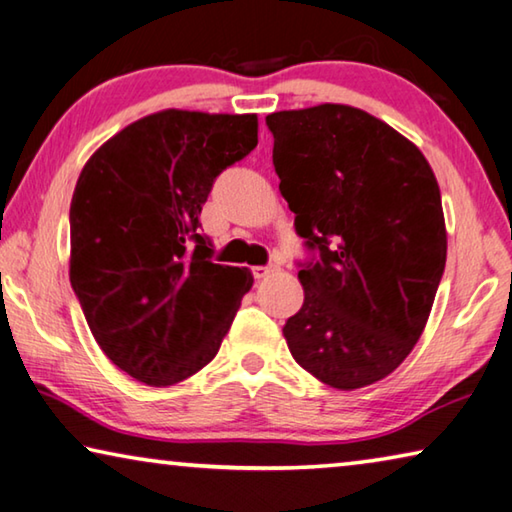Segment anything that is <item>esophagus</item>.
<instances>
[{
	"label": "esophagus",
	"mask_w": 512,
	"mask_h": 512,
	"mask_svg": "<svg viewBox=\"0 0 512 512\" xmlns=\"http://www.w3.org/2000/svg\"><path fill=\"white\" fill-rule=\"evenodd\" d=\"M276 272V267H265V265H256L254 267V270H251V274H254V279L256 281H263V279H267V276H270V274H274Z\"/></svg>",
	"instance_id": "1"
}]
</instances>
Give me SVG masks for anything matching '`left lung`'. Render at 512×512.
Here are the masks:
<instances>
[{
	"mask_svg": "<svg viewBox=\"0 0 512 512\" xmlns=\"http://www.w3.org/2000/svg\"><path fill=\"white\" fill-rule=\"evenodd\" d=\"M279 190L315 261L304 306L283 326L315 379L356 390L413 351L447 261L440 188L413 142L379 117L320 104L265 117Z\"/></svg>",
	"mask_w": 512,
	"mask_h": 512,
	"instance_id": "8db88e82",
	"label": "left lung"
}]
</instances>
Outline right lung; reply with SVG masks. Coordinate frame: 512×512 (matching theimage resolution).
<instances>
[{
  "label": "right lung",
  "mask_w": 512,
  "mask_h": 512,
  "mask_svg": "<svg viewBox=\"0 0 512 512\" xmlns=\"http://www.w3.org/2000/svg\"><path fill=\"white\" fill-rule=\"evenodd\" d=\"M258 145L256 115L167 111L106 140L70 204V283L113 365L165 388L211 363L254 276L213 263L199 213Z\"/></svg>",
  "instance_id": "obj_1"
}]
</instances>
